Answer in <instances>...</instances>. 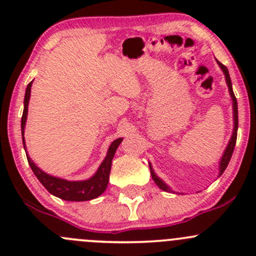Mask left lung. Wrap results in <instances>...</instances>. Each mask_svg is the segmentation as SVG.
Here are the masks:
<instances>
[{"mask_svg": "<svg viewBox=\"0 0 256 256\" xmlns=\"http://www.w3.org/2000/svg\"><path fill=\"white\" fill-rule=\"evenodd\" d=\"M216 63H218L219 68L223 70L224 76H226V85H228L229 94H230L232 102H233V121H234L233 134H232L230 140H229L228 144H226V150H224V152H223V156H222L220 161H219V174H219V176H222V174H223V172L226 171V166H228L229 161H230L232 154H233V151H234V147H236V135H238V102H236V95H234L233 86H232V80H230V76H229L228 69H226V66H223V64H222L219 60H216ZM150 164V170H151L152 180H154V183H156V184L158 186V187L161 188L162 190H166V192H174V190H172L171 188H170L168 186H167L166 183H164V180H161V178H160L156 174H154V168H152L151 164Z\"/></svg>", "mask_w": 256, "mask_h": 256, "instance_id": "1", "label": "left lung"}]
</instances>
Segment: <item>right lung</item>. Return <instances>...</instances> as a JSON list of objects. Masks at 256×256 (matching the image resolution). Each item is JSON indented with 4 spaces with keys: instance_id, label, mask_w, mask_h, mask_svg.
Here are the masks:
<instances>
[{
    "instance_id": "right-lung-1",
    "label": "right lung",
    "mask_w": 256,
    "mask_h": 256,
    "mask_svg": "<svg viewBox=\"0 0 256 256\" xmlns=\"http://www.w3.org/2000/svg\"><path fill=\"white\" fill-rule=\"evenodd\" d=\"M32 82L27 85V89H26L24 94V109H23V115L22 120H20V130H22V141H23V147L26 150V142H24V126L26 121H27V115H28V104H30V88H32ZM122 138H118L115 141H112V144L109 146L108 150V154L105 156L104 161L102 162V164L99 166L98 171L95 172L94 176H92L89 180H63V178H58L50 176V174H46L44 171L40 168L34 162L30 160V157L28 156V152L26 151L27 154L28 164H30V168H32L33 174H36V177L40 180V182L42 183L46 187V190H48L50 194L56 196V197L60 198L64 200H72V202H82V200H90L98 198L100 194L104 193V190H106L108 183H109V174L110 170H112V161L114 158V154H115L116 148L118 147V144H121Z\"/></svg>"
}]
</instances>
